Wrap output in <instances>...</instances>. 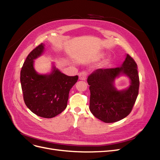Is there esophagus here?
<instances>
[{
    "instance_id": "34e87169",
    "label": "esophagus",
    "mask_w": 160,
    "mask_h": 160,
    "mask_svg": "<svg viewBox=\"0 0 160 160\" xmlns=\"http://www.w3.org/2000/svg\"><path fill=\"white\" fill-rule=\"evenodd\" d=\"M87 77V73L85 72H81L79 74V79L82 80V81H85Z\"/></svg>"
}]
</instances>
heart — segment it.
<instances>
[{
    "label": "heart",
    "mask_w": 160,
    "mask_h": 160,
    "mask_svg": "<svg viewBox=\"0 0 160 160\" xmlns=\"http://www.w3.org/2000/svg\"><path fill=\"white\" fill-rule=\"evenodd\" d=\"M103 55H104L103 52H100V53H99V54L96 56V59H100V58H101V57H102L103 56ZM109 61V57L105 58V59H103V60L102 61V62H101L100 66H101V67H105V65H108Z\"/></svg>",
    "instance_id": "obj_1"
}]
</instances>
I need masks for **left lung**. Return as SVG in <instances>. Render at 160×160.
Masks as SVG:
<instances>
[{
  "mask_svg": "<svg viewBox=\"0 0 160 160\" xmlns=\"http://www.w3.org/2000/svg\"><path fill=\"white\" fill-rule=\"evenodd\" d=\"M128 77V88L118 90L114 81L119 76ZM90 90L89 109L95 118L105 123H113L130 113L139 92V75L136 62L128 54L119 67L99 69L88 76Z\"/></svg>",
  "mask_w": 160,
  "mask_h": 160,
  "instance_id": "1",
  "label": "left lung"
}]
</instances>
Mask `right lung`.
Returning <instances> with one entry per match:
<instances>
[{
    "label": "right lung",
    "mask_w": 160,
    "mask_h": 160,
    "mask_svg": "<svg viewBox=\"0 0 160 160\" xmlns=\"http://www.w3.org/2000/svg\"><path fill=\"white\" fill-rule=\"evenodd\" d=\"M45 47L41 43L27 56L21 71V83L27 107L39 117L52 118L67 108L69 91L78 76L62 73L54 62L49 73H38L35 60L44 53Z\"/></svg>",
    "instance_id": "add662e5"
}]
</instances>
